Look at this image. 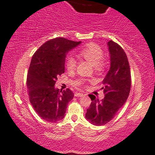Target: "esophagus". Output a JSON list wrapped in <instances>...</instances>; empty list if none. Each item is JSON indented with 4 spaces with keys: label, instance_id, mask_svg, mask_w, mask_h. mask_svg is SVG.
I'll return each instance as SVG.
<instances>
[{
    "label": "esophagus",
    "instance_id": "34e87169",
    "mask_svg": "<svg viewBox=\"0 0 155 155\" xmlns=\"http://www.w3.org/2000/svg\"><path fill=\"white\" fill-rule=\"evenodd\" d=\"M74 96L76 97H81V96H83L84 94H81V93H76V94H74Z\"/></svg>",
    "mask_w": 155,
    "mask_h": 155
}]
</instances>
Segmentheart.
I'll return each instance as SVG.
<instances>
[{
  "mask_svg": "<svg viewBox=\"0 0 155 155\" xmlns=\"http://www.w3.org/2000/svg\"><path fill=\"white\" fill-rule=\"evenodd\" d=\"M81 56L94 66L95 69L101 71L104 69V64L101 60L104 57V53L98 45L94 43L88 44L80 52ZM76 60L71 56L68 57L66 61V67L69 71H74L76 67Z\"/></svg>",
  "mask_w": 155,
  "mask_h": 155,
  "instance_id": "heart-1",
  "label": "heart"
}]
</instances>
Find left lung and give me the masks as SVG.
Listing matches in <instances>:
<instances>
[{"label": "left lung", "mask_w": 155, "mask_h": 155, "mask_svg": "<svg viewBox=\"0 0 155 155\" xmlns=\"http://www.w3.org/2000/svg\"><path fill=\"white\" fill-rule=\"evenodd\" d=\"M110 55V69L103 80L104 98L99 101L89 95L92 102L86 110V118L94 125L106 124L125 104L130 91L131 79L129 62L125 52L117 43H107Z\"/></svg>", "instance_id": "left-lung-1"}]
</instances>
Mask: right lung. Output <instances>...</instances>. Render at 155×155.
Here are the masks:
<instances>
[{
  "label": "right lung",
  "instance_id": "right-lung-1",
  "mask_svg": "<svg viewBox=\"0 0 155 155\" xmlns=\"http://www.w3.org/2000/svg\"><path fill=\"white\" fill-rule=\"evenodd\" d=\"M81 43L63 38L51 39L32 57L27 77L29 98L38 115L47 122L63 119L68 103L74 98L69 88L59 91L54 85L57 76L64 73L67 54Z\"/></svg>",
  "mask_w": 155,
  "mask_h": 155
}]
</instances>
